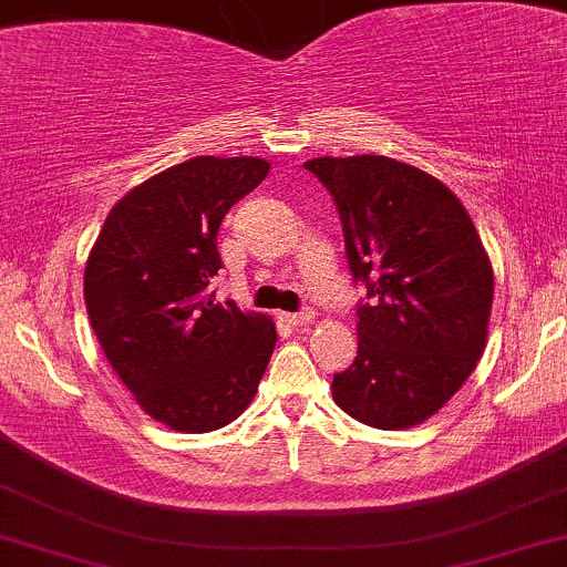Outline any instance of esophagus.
Listing matches in <instances>:
<instances>
[{
	"label": "esophagus",
	"instance_id": "obj_1",
	"mask_svg": "<svg viewBox=\"0 0 567 567\" xmlns=\"http://www.w3.org/2000/svg\"><path fill=\"white\" fill-rule=\"evenodd\" d=\"M285 317H288L290 326L301 328V326H309V322L315 320V312H312V309H301V312H296V315H285Z\"/></svg>",
	"mask_w": 567,
	"mask_h": 567
}]
</instances>
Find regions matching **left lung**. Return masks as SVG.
Here are the masks:
<instances>
[{
	"label": "left lung",
	"mask_w": 567,
	"mask_h": 567,
	"mask_svg": "<svg viewBox=\"0 0 567 567\" xmlns=\"http://www.w3.org/2000/svg\"><path fill=\"white\" fill-rule=\"evenodd\" d=\"M331 190L354 279L358 358L333 401L379 431L422 425L474 374L487 347L495 274L463 202L433 174L388 155L312 158Z\"/></svg>",
	"instance_id": "left-lung-1"
}]
</instances>
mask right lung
<instances>
[{
	"label": "right lung",
	"instance_id": "add662e5",
	"mask_svg": "<svg viewBox=\"0 0 567 567\" xmlns=\"http://www.w3.org/2000/svg\"><path fill=\"white\" fill-rule=\"evenodd\" d=\"M269 169L255 155H198L153 174L110 209L85 260V309L112 371L177 433L234 422L277 344L269 315L209 293L220 220Z\"/></svg>",
	"mask_w": 567,
	"mask_h": 567
}]
</instances>
